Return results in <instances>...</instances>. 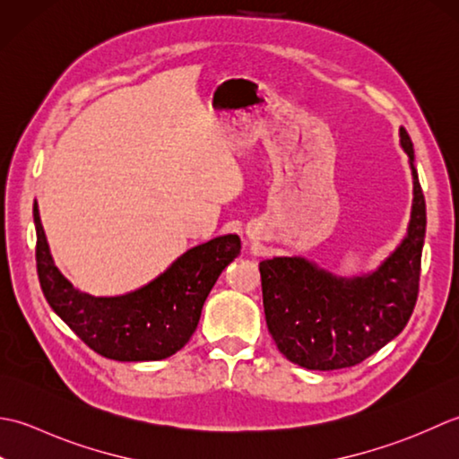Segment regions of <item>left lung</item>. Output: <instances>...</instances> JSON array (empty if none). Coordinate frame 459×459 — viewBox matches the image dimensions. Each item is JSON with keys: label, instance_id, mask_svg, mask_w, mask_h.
<instances>
[{"label": "left lung", "instance_id": "1", "mask_svg": "<svg viewBox=\"0 0 459 459\" xmlns=\"http://www.w3.org/2000/svg\"><path fill=\"white\" fill-rule=\"evenodd\" d=\"M400 144L414 176L412 220L406 239L374 273L341 279L303 257H273L259 264L267 329L277 349L299 367H354L394 339L414 311L426 200L406 128H400Z\"/></svg>", "mask_w": 459, "mask_h": 459}]
</instances>
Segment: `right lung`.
<instances>
[{
	"label": "right lung",
	"mask_w": 459,
	"mask_h": 459,
	"mask_svg": "<svg viewBox=\"0 0 459 459\" xmlns=\"http://www.w3.org/2000/svg\"><path fill=\"white\" fill-rule=\"evenodd\" d=\"M33 221L37 275L47 303L89 349L120 362L162 360L180 351L198 326L213 283L241 249L239 238L231 233L210 239L133 293L92 297L77 291L55 267L37 204Z\"/></svg>",
	"instance_id": "add662e5"
}]
</instances>
